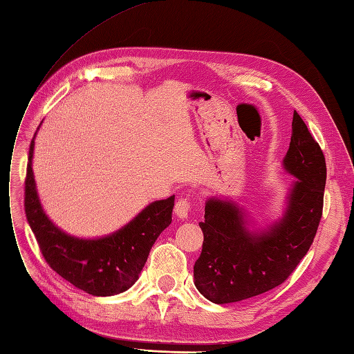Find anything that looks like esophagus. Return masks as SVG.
Returning a JSON list of instances; mask_svg holds the SVG:
<instances>
[{
    "mask_svg": "<svg viewBox=\"0 0 354 354\" xmlns=\"http://www.w3.org/2000/svg\"><path fill=\"white\" fill-rule=\"evenodd\" d=\"M191 210V204L187 198H180L176 201L175 204V214L178 216L179 219H187L188 213Z\"/></svg>",
    "mask_w": 354,
    "mask_h": 354,
    "instance_id": "esophagus-1",
    "label": "esophagus"
}]
</instances>
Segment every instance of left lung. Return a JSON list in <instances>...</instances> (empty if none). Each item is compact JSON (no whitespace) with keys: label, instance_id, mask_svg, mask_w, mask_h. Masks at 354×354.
<instances>
[{"label":"left lung","instance_id":"left-lung-1","mask_svg":"<svg viewBox=\"0 0 354 354\" xmlns=\"http://www.w3.org/2000/svg\"><path fill=\"white\" fill-rule=\"evenodd\" d=\"M282 167L295 179L282 214L265 227H253L248 212L236 201L207 198L200 222L203 250L194 265V283L207 300L236 303L270 291L309 252L322 216L326 165L321 147L295 111Z\"/></svg>","mask_w":354,"mask_h":354}]
</instances>
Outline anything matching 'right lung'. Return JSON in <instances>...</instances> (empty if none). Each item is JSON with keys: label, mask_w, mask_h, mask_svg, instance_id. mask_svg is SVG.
Here are the masks:
<instances>
[{"label": "right lung", "mask_w": 354, "mask_h": 354, "mask_svg": "<svg viewBox=\"0 0 354 354\" xmlns=\"http://www.w3.org/2000/svg\"><path fill=\"white\" fill-rule=\"evenodd\" d=\"M35 136L29 148L25 212L44 259L63 279L91 295L110 297L129 290L140 278L156 239L172 222L175 196L150 203L109 235L79 238L67 234L48 218L39 201L32 169Z\"/></svg>", "instance_id": "add662e5"}]
</instances>
